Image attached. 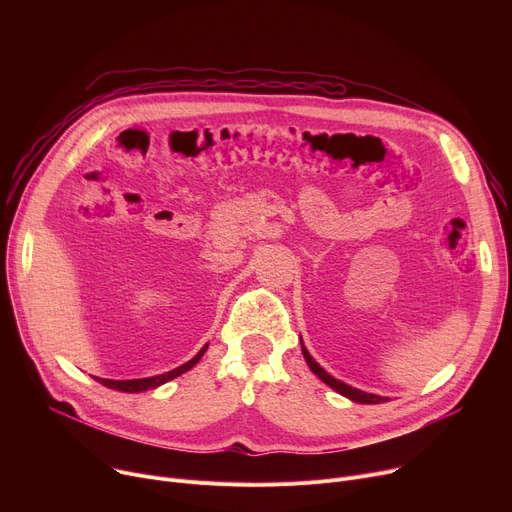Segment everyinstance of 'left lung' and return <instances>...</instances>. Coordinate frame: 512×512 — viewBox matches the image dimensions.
I'll list each match as a JSON object with an SVG mask.
<instances>
[{
    "instance_id": "1",
    "label": "left lung",
    "mask_w": 512,
    "mask_h": 512,
    "mask_svg": "<svg viewBox=\"0 0 512 512\" xmlns=\"http://www.w3.org/2000/svg\"><path fill=\"white\" fill-rule=\"evenodd\" d=\"M301 346H303V357H305L307 365L311 367V371L317 375V378H319L321 382H326L330 388H334L338 394H342V396H346V398H351V400H355V402H361V405H380V402H386V400H388V398H384V396L367 394V392H363V390H357V388H353V386H348V384H344V382L332 378V375H330L324 367H319V363L309 355V351L305 348L303 340H301Z\"/></svg>"
}]
</instances>
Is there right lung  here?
Segmentation results:
<instances>
[{
    "mask_svg": "<svg viewBox=\"0 0 512 512\" xmlns=\"http://www.w3.org/2000/svg\"><path fill=\"white\" fill-rule=\"evenodd\" d=\"M205 351H207V346H203L201 351H199L191 361H188V363H184V365H180V367H176V369H172V371H168V373L153 375V378H143V380H103V378H97V382L103 384V386H107V388L120 390V392H143V390H153V388H157V386H161V384H166V382L178 378V375H182L184 371H188L191 367H195L197 361L203 357Z\"/></svg>",
    "mask_w": 512,
    "mask_h": 512,
    "instance_id": "obj_1",
    "label": "right lung"
}]
</instances>
